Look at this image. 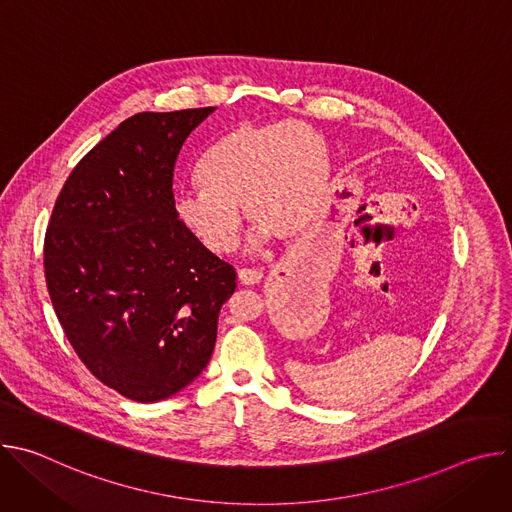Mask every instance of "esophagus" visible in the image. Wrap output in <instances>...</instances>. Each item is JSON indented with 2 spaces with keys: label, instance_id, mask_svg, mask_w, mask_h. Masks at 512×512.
Wrapping results in <instances>:
<instances>
[{
  "label": "esophagus",
  "instance_id": "1",
  "mask_svg": "<svg viewBox=\"0 0 512 512\" xmlns=\"http://www.w3.org/2000/svg\"><path fill=\"white\" fill-rule=\"evenodd\" d=\"M263 279V273L257 269H239V281L243 285H257Z\"/></svg>",
  "mask_w": 512,
  "mask_h": 512
}]
</instances>
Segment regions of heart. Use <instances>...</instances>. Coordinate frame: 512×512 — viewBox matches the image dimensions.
<instances>
[{"mask_svg": "<svg viewBox=\"0 0 512 512\" xmlns=\"http://www.w3.org/2000/svg\"><path fill=\"white\" fill-rule=\"evenodd\" d=\"M202 188L174 198L180 225L208 251L227 255L241 231L243 206L255 229L251 251L277 237L302 233L318 214L328 152L322 137L302 123H239L218 137L198 166Z\"/></svg>", "mask_w": 512, "mask_h": 512, "instance_id": "heart-1", "label": "heart"}]
</instances>
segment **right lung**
Wrapping results in <instances>:
<instances>
[{"label": "right lung", "mask_w": 512, "mask_h": 512, "mask_svg": "<svg viewBox=\"0 0 512 512\" xmlns=\"http://www.w3.org/2000/svg\"><path fill=\"white\" fill-rule=\"evenodd\" d=\"M214 107L137 113L77 164L46 231L48 294L68 342L107 387L156 403L210 360L235 269L174 214V168Z\"/></svg>", "instance_id": "obj_1"}]
</instances>
